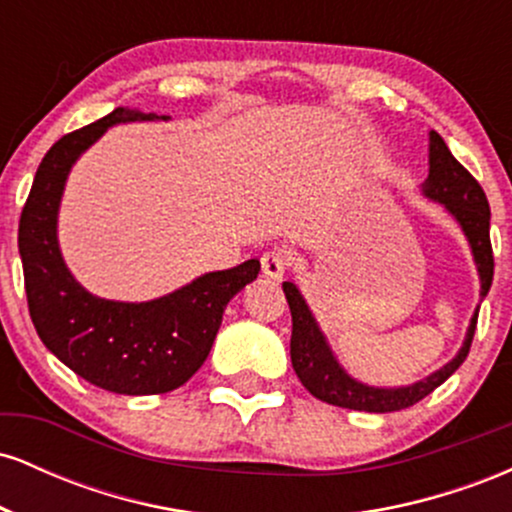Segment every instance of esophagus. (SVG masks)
I'll list each match as a JSON object with an SVG mask.
<instances>
[{
    "label": "esophagus",
    "instance_id": "obj_1",
    "mask_svg": "<svg viewBox=\"0 0 512 512\" xmlns=\"http://www.w3.org/2000/svg\"><path fill=\"white\" fill-rule=\"evenodd\" d=\"M289 267H291V252L276 248L262 255V272L264 276H269V279H281Z\"/></svg>",
    "mask_w": 512,
    "mask_h": 512
}]
</instances>
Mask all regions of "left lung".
Segmentation results:
<instances>
[{
	"mask_svg": "<svg viewBox=\"0 0 512 512\" xmlns=\"http://www.w3.org/2000/svg\"><path fill=\"white\" fill-rule=\"evenodd\" d=\"M424 195L433 202H440L445 209L455 216L460 223L464 236L469 240L474 262H477V272L481 279V293L484 298L491 289L493 281V250H491V209L489 199L477 180L472 178L467 168L450 154L448 144L443 142L438 132H431V144H428V178L421 185ZM286 301L291 308L293 332H291V363L296 375L301 378L305 390L310 395L322 399V402L334 404V407L354 409V411H373V414H385V411L407 409L411 404L421 402L426 395H431L438 385L462 366L464 358L472 346L474 330H477V313L472 315L469 322L467 337H464L462 349L450 363L431 373L428 378L407 387H370L358 383L351 378L346 370L339 366L334 358L330 344H327L325 334L317 327L313 313H310L308 303L296 289V284L284 281Z\"/></svg>",
	"mask_w": 512,
	"mask_h": 512,
	"instance_id": "left-lung-1",
	"label": "left lung"
}]
</instances>
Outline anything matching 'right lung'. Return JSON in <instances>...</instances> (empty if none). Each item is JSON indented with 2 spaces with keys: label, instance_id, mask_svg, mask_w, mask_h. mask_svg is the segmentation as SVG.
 <instances>
[{
  "label": "right lung",
  "instance_id": "1",
  "mask_svg": "<svg viewBox=\"0 0 512 512\" xmlns=\"http://www.w3.org/2000/svg\"><path fill=\"white\" fill-rule=\"evenodd\" d=\"M137 120L168 117L115 108L52 144L21 211L19 252L35 332L64 366L117 395H163L185 385L207 361L223 310L257 279L260 260L209 272L146 303L105 301L74 279L57 243L64 182L76 158L101 139L105 129Z\"/></svg>",
  "mask_w": 512,
  "mask_h": 512
}]
</instances>
